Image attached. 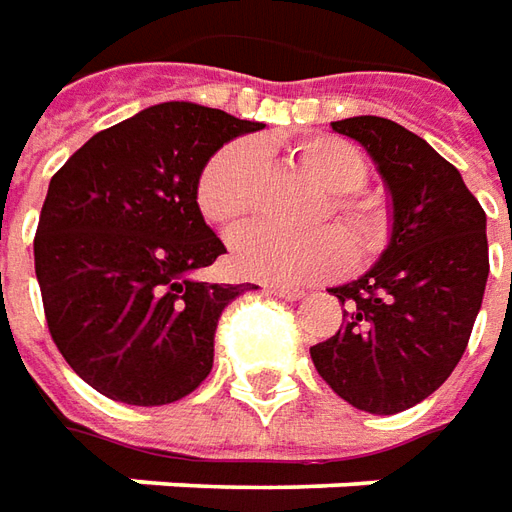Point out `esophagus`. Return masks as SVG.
<instances>
[{"label": "esophagus", "mask_w": 512, "mask_h": 512, "mask_svg": "<svg viewBox=\"0 0 512 512\" xmlns=\"http://www.w3.org/2000/svg\"><path fill=\"white\" fill-rule=\"evenodd\" d=\"M267 295L281 297V300H300L303 292L300 289H286V286H267Z\"/></svg>", "instance_id": "1"}]
</instances>
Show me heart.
Wrapping results in <instances>:
<instances>
[{
	"instance_id": "1",
	"label": "heart",
	"mask_w": 512,
	"mask_h": 512,
	"mask_svg": "<svg viewBox=\"0 0 512 512\" xmlns=\"http://www.w3.org/2000/svg\"><path fill=\"white\" fill-rule=\"evenodd\" d=\"M295 162L308 179L333 192L328 215L342 228L355 253H366L380 242V217L375 206L350 192L366 181V162L350 143L336 137H311L295 146ZM262 159L250 143L220 148L195 184L201 215L220 228H237L248 220L259 198ZM231 262L239 273L267 284L297 286L333 275L347 264V245L333 228L311 234H286L270 226H253L231 239Z\"/></svg>"
}]
</instances>
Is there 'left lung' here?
<instances>
[{
  "label": "left lung",
  "mask_w": 512,
  "mask_h": 512,
  "mask_svg": "<svg viewBox=\"0 0 512 512\" xmlns=\"http://www.w3.org/2000/svg\"><path fill=\"white\" fill-rule=\"evenodd\" d=\"M364 148L389 190L391 237L355 281L328 289L342 328L311 347L322 380L366 413H400L452 375L488 281L480 201L419 134L378 115L331 123Z\"/></svg>",
  "instance_id": "left-lung-1"
}]
</instances>
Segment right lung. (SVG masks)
I'll return each instance as SVG.
<instances>
[{"label":"right lung","mask_w":512,"mask_h":512,"mask_svg":"<svg viewBox=\"0 0 512 512\" xmlns=\"http://www.w3.org/2000/svg\"><path fill=\"white\" fill-rule=\"evenodd\" d=\"M264 123L165 101L93 134L49 181L35 275L57 350L126 405H168L201 386L223 308L250 284L198 270L226 253L195 201L206 162Z\"/></svg>","instance_id":"add662e5"}]
</instances>
